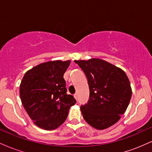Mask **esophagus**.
I'll use <instances>...</instances> for the list:
<instances>
[{
    "label": "esophagus",
    "instance_id": "34e87169",
    "mask_svg": "<svg viewBox=\"0 0 152 152\" xmlns=\"http://www.w3.org/2000/svg\"><path fill=\"white\" fill-rule=\"evenodd\" d=\"M74 96V98L76 99V100H77V99H78V95H77V94H75Z\"/></svg>",
    "mask_w": 152,
    "mask_h": 152
}]
</instances>
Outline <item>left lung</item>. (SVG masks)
<instances>
[{
  "mask_svg": "<svg viewBox=\"0 0 152 152\" xmlns=\"http://www.w3.org/2000/svg\"><path fill=\"white\" fill-rule=\"evenodd\" d=\"M74 62L84 72L89 86V99L81 106L83 118L96 129L109 128L128 107L132 93L129 80L123 70L102 59Z\"/></svg>",
  "mask_w": 152,
  "mask_h": 152,
  "instance_id": "8db88e82",
  "label": "left lung"
}]
</instances>
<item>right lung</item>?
Segmentation results:
<instances>
[{"label": "right lung", "instance_id": "obj_1", "mask_svg": "<svg viewBox=\"0 0 152 152\" xmlns=\"http://www.w3.org/2000/svg\"><path fill=\"white\" fill-rule=\"evenodd\" d=\"M70 61H53L28 71L20 85L24 109L34 124L45 130H53L66 121L69 109L76 104L66 94L64 74Z\"/></svg>", "mask_w": 152, "mask_h": 152}]
</instances>
